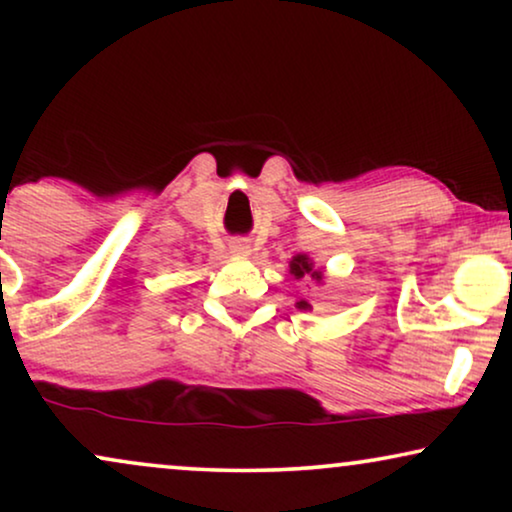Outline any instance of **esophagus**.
Wrapping results in <instances>:
<instances>
[{"label":"esophagus","instance_id":"1","mask_svg":"<svg viewBox=\"0 0 512 512\" xmlns=\"http://www.w3.org/2000/svg\"><path fill=\"white\" fill-rule=\"evenodd\" d=\"M230 251H233L235 256H249L251 254V244L244 242V240H235V242H230Z\"/></svg>","mask_w":512,"mask_h":512}]
</instances>
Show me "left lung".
I'll return each mask as SVG.
<instances>
[{
  "instance_id": "8db88e82",
  "label": "left lung",
  "mask_w": 512,
  "mask_h": 512,
  "mask_svg": "<svg viewBox=\"0 0 512 512\" xmlns=\"http://www.w3.org/2000/svg\"><path fill=\"white\" fill-rule=\"evenodd\" d=\"M289 272L296 279H312L314 284H324V270L321 268H314V263H312V258L307 256V254H296L289 261ZM296 307L298 310H312V305L307 303L305 298H300L298 303H296Z\"/></svg>"
}]
</instances>
